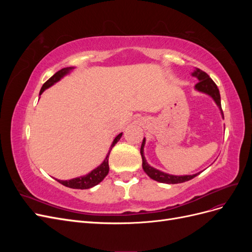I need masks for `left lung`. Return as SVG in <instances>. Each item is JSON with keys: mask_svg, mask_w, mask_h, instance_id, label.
I'll list each match as a JSON object with an SVG mask.
<instances>
[{"mask_svg": "<svg viewBox=\"0 0 252 252\" xmlns=\"http://www.w3.org/2000/svg\"><path fill=\"white\" fill-rule=\"evenodd\" d=\"M192 75L195 78H197L199 82L195 84L194 88L200 91V93H204L206 94L210 95L213 101L216 102V104L218 105V107L220 110V113H222V117L224 118V114H223V110H222V106H220V91L218 86L216 85V83L211 80V78L209 75L204 72L201 69H196L192 72ZM144 146H145V139L143 140L142 143V146H141V156H142V159H143V169L144 171L147 173V175L149 178H151L152 180L158 181L159 183H165V184H179V183H184L186 181L191 180L193 178H195L197 174L199 173H195L192 175H172L169 173H165L161 170H158L154 167H151L147 162H146V158L144 157Z\"/></svg>", "mask_w": 252, "mask_h": 252, "instance_id": "left-lung-1", "label": "left lung"}]
</instances>
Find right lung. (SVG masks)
I'll return each instance as SVG.
<instances>
[{
    "label": "right lung",
    "instance_id": "1",
    "mask_svg": "<svg viewBox=\"0 0 252 252\" xmlns=\"http://www.w3.org/2000/svg\"><path fill=\"white\" fill-rule=\"evenodd\" d=\"M72 69H73V67H66V68H63V69L59 70L58 72H56L48 81L44 83V85L41 88L40 94H42L44 93L45 89H47L48 87L52 86L55 83L59 82L61 79L64 77V75H66L68 72H70ZM122 134H123V133H120L116 136V139L113 140L108 155L106 156L104 162L100 166H97L95 169H94L88 174L83 175V177H80V178H75V179H71V180H68V181H61V180H57V181L59 183H61L62 185H64L66 187H69V188H73V189H88V188H91V187L97 185L98 183H101L104 180V178L109 172V165H108L109 154H110L112 147L121 139Z\"/></svg>",
    "mask_w": 252,
    "mask_h": 252
}]
</instances>
